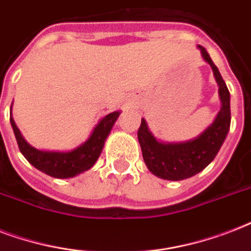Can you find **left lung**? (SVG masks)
Instances as JSON below:
<instances>
[{"mask_svg":"<svg viewBox=\"0 0 251 251\" xmlns=\"http://www.w3.org/2000/svg\"><path fill=\"white\" fill-rule=\"evenodd\" d=\"M201 49L203 60L208 62L214 72L219 86V96L222 108L215 121L194 139L179 143L159 142L149 130V126L142 118L138 129V141L141 145L142 155L149 171L157 177L169 181H181L193 177L202 172L218 155L229 131L230 126V95L219 69L211 60L210 54L203 47Z\"/></svg>","mask_w":251,"mask_h":251,"instance_id":"1","label":"left lung"}]
</instances>
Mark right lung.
Instances as JSON below:
<instances>
[{
  "label": "right lung",
  "instance_id": "obj_1",
  "mask_svg": "<svg viewBox=\"0 0 251 251\" xmlns=\"http://www.w3.org/2000/svg\"><path fill=\"white\" fill-rule=\"evenodd\" d=\"M118 116H120V112L106 114L105 117H102L98 125L95 126L94 131L91 133L90 138L84 143L68 152L41 151V150L35 149L22 137L13 117H10V124L17 138L18 147L21 150L22 155L28 160L29 164H32L36 169L54 178H70L94 167Z\"/></svg>",
  "mask_w": 251,
  "mask_h": 251
}]
</instances>
